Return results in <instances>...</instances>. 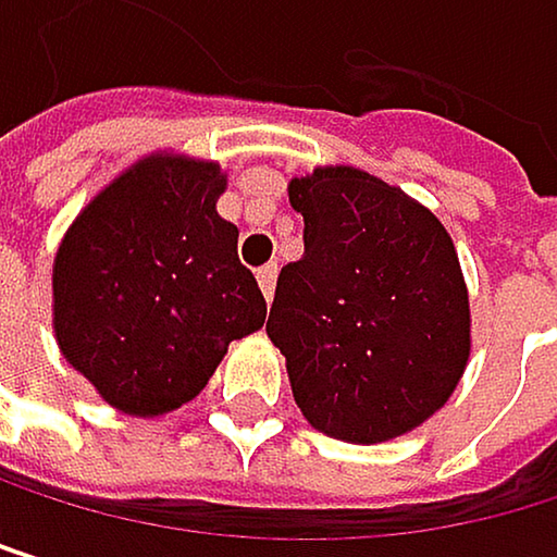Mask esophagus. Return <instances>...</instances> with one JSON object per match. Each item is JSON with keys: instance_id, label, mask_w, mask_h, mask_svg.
I'll return each instance as SVG.
<instances>
[{"instance_id": "esophagus-1", "label": "esophagus", "mask_w": 557, "mask_h": 557, "mask_svg": "<svg viewBox=\"0 0 557 557\" xmlns=\"http://www.w3.org/2000/svg\"><path fill=\"white\" fill-rule=\"evenodd\" d=\"M257 284H260L263 297L270 300V297H273V287H276V263H263V267L257 270Z\"/></svg>"}]
</instances>
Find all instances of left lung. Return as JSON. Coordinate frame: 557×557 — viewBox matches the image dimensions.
I'll list each match as a JSON object with an SVG mask.
<instances>
[{
    "label": "left lung",
    "instance_id": "left-lung-1",
    "mask_svg": "<svg viewBox=\"0 0 557 557\" xmlns=\"http://www.w3.org/2000/svg\"><path fill=\"white\" fill-rule=\"evenodd\" d=\"M304 257L276 276L267 320L304 418L381 444L455 394L471 354L468 287L441 220L354 166L290 180Z\"/></svg>",
    "mask_w": 557,
    "mask_h": 557
}]
</instances>
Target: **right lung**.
Listing matches in <instances>:
<instances>
[{
    "mask_svg": "<svg viewBox=\"0 0 557 557\" xmlns=\"http://www.w3.org/2000/svg\"><path fill=\"white\" fill-rule=\"evenodd\" d=\"M216 163L153 153L76 216L52 263L59 350L123 414L194 400L230 341L263 327L267 300L216 213Z\"/></svg>",
    "mask_w": 557,
    "mask_h": 557,
    "instance_id": "add662e5",
    "label": "right lung"
}]
</instances>
